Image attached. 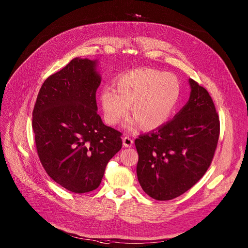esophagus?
Segmentation results:
<instances>
[{"label":"esophagus","instance_id":"esophagus-1","mask_svg":"<svg viewBox=\"0 0 248 248\" xmlns=\"http://www.w3.org/2000/svg\"><path fill=\"white\" fill-rule=\"evenodd\" d=\"M123 144L124 147H131L133 144V139H131L128 136H125L123 138Z\"/></svg>","mask_w":248,"mask_h":248}]
</instances>
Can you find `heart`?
<instances>
[{"label": "heart", "mask_w": 248, "mask_h": 248, "mask_svg": "<svg viewBox=\"0 0 248 248\" xmlns=\"http://www.w3.org/2000/svg\"><path fill=\"white\" fill-rule=\"evenodd\" d=\"M181 96V84L174 75L149 67H137L118 77L111 88L101 91L99 102L104 121L117 125L128 113L139 127L151 131L170 118Z\"/></svg>", "instance_id": "heart-1"}]
</instances>
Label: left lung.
<instances>
[{"label":"left lung","instance_id":"obj_1","mask_svg":"<svg viewBox=\"0 0 248 248\" xmlns=\"http://www.w3.org/2000/svg\"><path fill=\"white\" fill-rule=\"evenodd\" d=\"M187 104L175 117L134 143L136 173L146 194L170 200L190 189L207 171L220 135V119L208 91L195 80Z\"/></svg>","mask_w":248,"mask_h":248}]
</instances>
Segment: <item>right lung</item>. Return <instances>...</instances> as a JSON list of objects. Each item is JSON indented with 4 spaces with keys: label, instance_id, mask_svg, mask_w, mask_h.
<instances>
[{
    "label": "right lung",
    "instance_id": "obj_1",
    "mask_svg": "<svg viewBox=\"0 0 248 248\" xmlns=\"http://www.w3.org/2000/svg\"><path fill=\"white\" fill-rule=\"evenodd\" d=\"M96 62L76 58L42 84L32 113L40 162L50 178L75 193L95 190L122 148V132L97 113Z\"/></svg>",
    "mask_w": 248,
    "mask_h": 248
}]
</instances>
